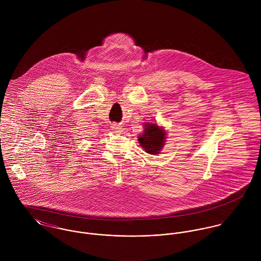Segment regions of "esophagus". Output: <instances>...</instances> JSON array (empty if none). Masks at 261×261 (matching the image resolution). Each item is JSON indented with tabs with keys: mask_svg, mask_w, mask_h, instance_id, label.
<instances>
[{
	"mask_svg": "<svg viewBox=\"0 0 261 261\" xmlns=\"http://www.w3.org/2000/svg\"><path fill=\"white\" fill-rule=\"evenodd\" d=\"M111 127H112V129L113 132H116V133H121V132H122V126L119 125V124L113 123V124H112Z\"/></svg>",
	"mask_w": 261,
	"mask_h": 261,
	"instance_id": "obj_1",
	"label": "esophagus"
}]
</instances>
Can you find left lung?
I'll use <instances>...</instances> for the list:
<instances>
[{
    "label": "left lung",
    "instance_id": "1",
    "mask_svg": "<svg viewBox=\"0 0 261 261\" xmlns=\"http://www.w3.org/2000/svg\"><path fill=\"white\" fill-rule=\"evenodd\" d=\"M143 125L144 132L139 136L141 147L149 154L160 153L166 143L167 132L156 122H144Z\"/></svg>",
    "mask_w": 261,
    "mask_h": 261
}]
</instances>
